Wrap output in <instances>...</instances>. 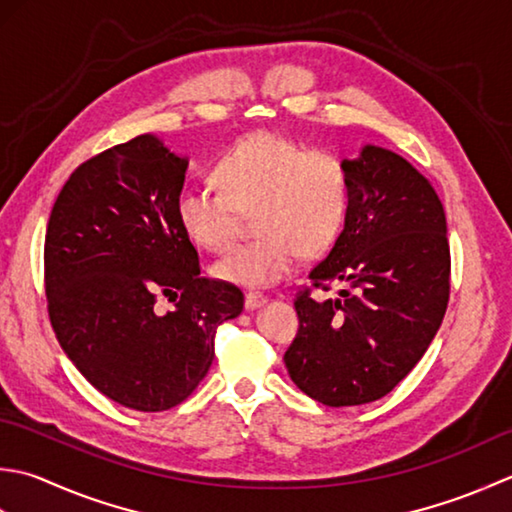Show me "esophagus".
<instances>
[{
    "mask_svg": "<svg viewBox=\"0 0 512 512\" xmlns=\"http://www.w3.org/2000/svg\"><path fill=\"white\" fill-rule=\"evenodd\" d=\"M265 296L263 294H256V291H249V294H245V309H258L260 305H265Z\"/></svg>",
    "mask_w": 512,
    "mask_h": 512,
    "instance_id": "1",
    "label": "esophagus"
}]
</instances>
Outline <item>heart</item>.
Returning a JSON list of instances; mask_svg holds the SVG:
<instances>
[{
	"instance_id": "obj_1",
	"label": "heart",
	"mask_w": 512,
	"mask_h": 512,
	"mask_svg": "<svg viewBox=\"0 0 512 512\" xmlns=\"http://www.w3.org/2000/svg\"><path fill=\"white\" fill-rule=\"evenodd\" d=\"M212 187H183L176 218L192 243L223 252L238 232V212L254 210L256 241L216 260L212 274L238 287H269L287 278L302 252L322 254L338 241L351 205V179L336 154L305 150L274 132L232 145L212 170Z\"/></svg>"
}]
</instances>
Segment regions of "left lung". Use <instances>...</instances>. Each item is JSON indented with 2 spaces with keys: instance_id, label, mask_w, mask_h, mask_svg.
<instances>
[{
  "instance_id": "left-lung-1",
  "label": "left lung",
  "mask_w": 512,
  "mask_h": 512,
  "mask_svg": "<svg viewBox=\"0 0 512 512\" xmlns=\"http://www.w3.org/2000/svg\"><path fill=\"white\" fill-rule=\"evenodd\" d=\"M342 163L351 179L347 223L309 271L314 287L342 289L322 302L300 291L285 367L309 398L358 406L393 391L429 349L448 305L451 252L442 201L409 161L364 145Z\"/></svg>"
}]
</instances>
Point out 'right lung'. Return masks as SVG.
I'll use <instances>...</instances> for the list:
<instances>
[{
	"mask_svg": "<svg viewBox=\"0 0 512 512\" xmlns=\"http://www.w3.org/2000/svg\"><path fill=\"white\" fill-rule=\"evenodd\" d=\"M185 156L154 134L92 156L70 174L44 247L50 325L79 373L106 398L156 413L181 404L214 360L241 289L201 276L176 218ZM156 295L175 302L161 315Z\"/></svg>",
	"mask_w": 512,
	"mask_h": 512,
	"instance_id": "obj_1",
	"label": "right lung"
}]
</instances>
